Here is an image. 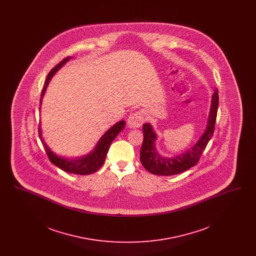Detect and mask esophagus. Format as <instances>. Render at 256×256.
Returning <instances> with one entry per match:
<instances>
[{
    "instance_id": "obj_1",
    "label": "esophagus",
    "mask_w": 256,
    "mask_h": 256,
    "mask_svg": "<svg viewBox=\"0 0 256 256\" xmlns=\"http://www.w3.org/2000/svg\"><path fill=\"white\" fill-rule=\"evenodd\" d=\"M144 122L143 114L141 112H135L128 116V124L130 128H140Z\"/></svg>"
}]
</instances>
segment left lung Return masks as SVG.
Segmentation results:
<instances>
[{
  "mask_svg": "<svg viewBox=\"0 0 256 256\" xmlns=\"http://www.w3.org/2000/svg\"><path fill=\"white\" fill-rule=\"evenodd\" d=\"M219 106V95L216 90L212 96L211 110L209 113V119L206 130L200 139L196 142L195 146L191 150H188L182 156L172 158H166L156 152L154 141L156 134L154 132L150 124L143 126L144 140L140 152V160L142 165L146 170L158 176H172L183 172L191 167L195 166L202 156V154L206 150L207 144L214 134L215 122L217 118Z\"/></svg>",
  "mask_w": 256,
  "mask_h": 256,
  "instance_id": "1",
  "label": "left lung"
}]
</instances>
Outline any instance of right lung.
Masks as SVG:
<instances>
[{
    "label": "right lung",
    "mask_w": 256,
    "mask_h": 256,
    "mask_svg": "<svg viewBox=\"0 0 256 256\" xmlns=\"http://www.w3.org/2000/svg\"><path fill=\"white\" fill-rule=\"evenodd\" d=\"M70 58V56L65 58L63 60L60 61L58 65H56L48 74L46 82H45V86L42 89L41 92V98L43 97L46 87L48 86L52 76H54V74L56 73L61 66ZM41 98H40V104H41ZM126 122L124 121L114 124L110 130H108L106 134H104V136L100 139V141L98 142V145L95 148V150L89 154L88 156H86L84 158L78 159H65L62 158L60 156H58L56 154H54L48 146L45 144L43 138H42V134H41V128L40 124L38 126V134L39 137L41 139V142L43 144V146L45 148V150L47 152V156L49 158V160L54 164L56 166H58V168H60L61 170H65L67 172H71V174H93L95 172H97L104 164L106 154L108 152L110 144L111 142L115 139V137L120 134L122 130V128H124Z\"/></svg>",
    "instance_id": "right-lung-1"
}]
</instances>
